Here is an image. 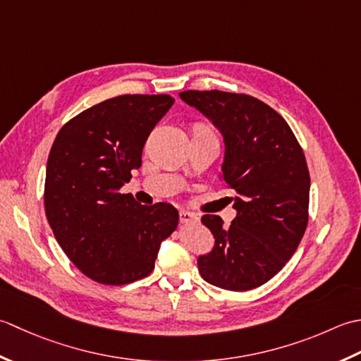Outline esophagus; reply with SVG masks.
I'll list each match as a JSON object with an SVG mask.
<instances>
[{
  "instance_id": "1",
  "label": "esophagus",
  "mask_w": 361,
  "mask_h": 361,
  "mask_svg": "<svg viewBox=\"0 0 361 361\" xmlns=\"http://www.w3.org/2000/svg\"><path fill=\"white\" fill-rule=\"evenodd\" d=\"M179 219H180L182 224H188V223H191V221H195L196 216L193 215V213H190V212H187V210H180V212H179Z\"/></svg>"
}]
</instances>
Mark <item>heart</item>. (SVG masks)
Returning <instances> with one entry per match:
<instances>
[{"label": "heart", "mask_w": 361, "mask_h": 361, "mask_svg": "<svg viewBox=\"0 0 361 361\" xmlns=\"http://www.w3.org/2000/svg\"><path fill=\"white\" fill-rule=\"evenodd\" d=\"M193 137H200V138H212V140H218L215 132L205 123H197L193 126Z\"/></svg>", "instance_id": "b5f03b06"}]
</instances>
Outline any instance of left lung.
Masks as SVG:
<instances>
[{"mask_svg": "<svg viewBox=\"0 0 361 361\" xmlns=\"http://www.w3.org/2000/svg\"><path fill=\"white\" fill-rule=\"evenodd\" d=\"M179 97L223 134V179L237 210L229 227L218 215L202 216L215 246L197 259L200 274L223 290L257 288L285 267L307 229L310 174L304 151L288 123L254 97L219 90Z\"/></svg>", "mask_w": 361, "mask_h": 361, "instance_id": "left-lung-1", "label": "left lung"}]
</instances>
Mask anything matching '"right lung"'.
Segmentation results:
<instances>
[{"label":"right lung","mask_w":361,"mask_h":361,"mask_svg":"<svg viewBox=\"0 0 361 361\" xmlns=\"http://www.w3.org/2000/svg\"><path fill=\"white\" fill-rule=\"evenodd\" d=\"M174 98L121 94L84 110L51 146L45 212L59 245L80 273L104 285L151 274L160 243L176 231L173 205L138 204L120 188L142 166L143 146Z\"/></svg>","instance_id":"add662e5"}]
</instances>
